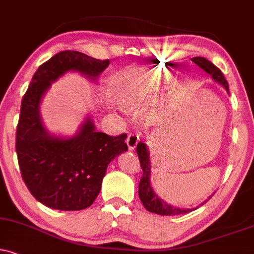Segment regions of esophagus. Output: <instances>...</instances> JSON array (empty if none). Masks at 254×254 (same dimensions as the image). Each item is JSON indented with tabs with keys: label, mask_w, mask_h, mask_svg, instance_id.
<instances>
[{
	"label": "esophagus",
	"mask_w": 254,
	"mask_h": 254,
	"mask_svg": "<svg viewBox=\"0 0 254 254\" xmlns=\"http://www.w3.org/2000/svg\"><path fill=\"white\" fill-rule=\"evenodd\" d=\"M139 141H140V137H139V135H137V134H133V133L128 134L127 140H126L128 148L134 149L136 147L137 143H139Z\"/></svg>",
	"instance_id": "esophagus-1"
}]
</instances>
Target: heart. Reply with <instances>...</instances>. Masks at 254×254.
Listing matches in <instances>:
<instances>
[{
	"mask_svg": "<svg viewBox=\"0 0 254 254\" xmlns=\"http://www.w3.org/2000/svg\"><path fill=\"white\" fill-rule=\"evenodd\" d=\"M142 93L141 90L135 84H127L121 92V100L124 103H127V105H132V103H136L141 100Z\"/></svg>",
	"mask_w": 254,
	"mask_h": 254,
	"instance_id": "b5f03b06",
	"label": "heart"
}]
</instances>
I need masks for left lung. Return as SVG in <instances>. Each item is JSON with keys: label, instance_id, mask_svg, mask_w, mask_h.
<instances>
[{"label": "left lung", "instance_id": "obj_1", "mask_svg": "<svg viewBox=\"0 0 254 254\" xmlns=\"http://www.w3.org/2000/svg\"><path fill=\"white\" fill-rule=\"evenodd\" d=\"M192 61L196 65H199L201 69H203L206 73H208L213 77V80L218 81L219 83L223 84L225 89L228 92V82L225 79L223 71H221L217 65H214L211 61H208L207 59L201 58V56H196L193 58ZM136 153L139 156L140 166L142 168V177L140 179L139 183V196L141 200L142 205L145 206L147 211L152 212L155 214H161V215H175V214H184L189 213V212L193 211V209H185V208H178L174 206L168 205L164 200H161L158 195L154 193V190H152L151 184H149V174H151V165H149V155H148V149L145 143L139 142L136 146Z\"/></svg>", "mask_w": 254, "mask_h": 254}]
</instances>
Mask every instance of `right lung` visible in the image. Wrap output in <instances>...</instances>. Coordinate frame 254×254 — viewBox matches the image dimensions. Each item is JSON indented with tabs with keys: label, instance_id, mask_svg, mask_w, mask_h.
Masks as SVG:
<instances>
[{
	"label": "right lung",
	"instance_id": "1",
	"mask_svg": "<svg viewBox=\"0 0 254 254\" xmlns=\"http://www.w3.org/2000/svg\"><path fill=\"white\" fill-rule=\"evenodd\" d=\"M109 60L64 51L35 71L22 98L16 128V153L22 179L31 195L47 207L80 211L99 195L108 164L127 151V134L111 136L96 132L88 119L80 133L64 140L51 136L42 126L39 105L51 82L68 70L98 77Z\"/></svg>",
	"mask_w": 254,
	"mask_h": 254
}]
</instances>
